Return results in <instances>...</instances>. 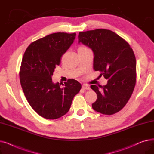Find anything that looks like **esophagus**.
<instances>
[{
    "label": "esophagus",
    "instance_id": "34e87169",
    "mask_svg": "<svg viewBox=\"0 0 154 154\" xmlns=\"http://www.w3.org/2000/svg\"><path fill=\"white\" fill-rule=\"evenodd\" d=\"M82 87L83 89H84V90H90V88H91L89 86L87 85H85V84H84Z\"/></svg>",
    "mask_w": 154,
    "mask_h": 154
}]
</instances>
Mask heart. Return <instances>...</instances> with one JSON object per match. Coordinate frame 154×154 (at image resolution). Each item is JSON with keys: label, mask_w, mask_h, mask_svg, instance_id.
Wrapping results in <instances>:
<instances>
[{"label": "heart", "mask_w": 154, "mask_h": 154, "mask_svg": "<svg viewBox=\"0 0 154 154\" xmlns=\"http://www.w3.org/2000/svg\"><path fill=\"white\" fill-rule=\"evenodd\" d=\"M87 47H85V46H80V47H79V48H78V51H79V50H82V49H85V48H86Z\"/></svg>", "instance_id": "obj_1"}]
</instances>
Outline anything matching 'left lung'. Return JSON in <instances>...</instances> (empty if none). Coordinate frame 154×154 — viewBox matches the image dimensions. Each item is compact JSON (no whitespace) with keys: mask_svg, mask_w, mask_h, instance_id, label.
I'll use <instances>...</instances> for the list:
<instances>
[{"mask_svg":"<svg viewBox=\"0 0 154 154\" xmlns=\"http://www.w3.org/2000/svg\"><path fill=\"white\" fill-rule=\"evenodd\" d=\"M79 43L94 52V69L108 79L106 85H92L97 95L94 110L112 115L122 110L133 93L136 83V59L128 43L115 32L99 29L79 34Z\"/></svg>","mask_w":154,"mask_h":154,"instance_id":"left-lung-1","label":"left lung"}]
</instances>
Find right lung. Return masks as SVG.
<instances>
[{"mask_svg":"<svg viewBox=\"0 0 154 154\" xmlns=\"http://www.w3.org/2000/svg\"><path fill=\"white\" fill-rule=\"evenodd\" d=\"M75 35L64 32L48 35L31 43L23 54L19 71L22 90L31 107L45 119H57L67 114L81 88L74 79L64 84H54L52 80L55 66Z\"/></svg>","mask_w":154,"mask_h":154,"instance_id":"add662e5","label":"right lung"}]
</instances>
